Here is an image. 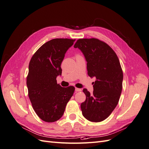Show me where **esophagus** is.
I'll use <instances>...</instances> for the list:
<instances>
[{"mask_svg":"<svg viewBox=\"0 0 149 149\" xmlns=\"http://www.w3.org/2000/svg\"><path fill=\"white\" fill-rule=\"evenodd\" d=\"M75 91H76V92H81V88H75Z\"/></svg>","mask_w":149,"mask_h":149,"instance_id":"1","label":"esophagus"}]
</instances>
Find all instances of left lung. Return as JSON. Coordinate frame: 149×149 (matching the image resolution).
Returning a JSON list of instances; mask_svg holds the SVG:
<instances>
[{"label":"left lung","mask_w":149,"mask_h":149,"mask_svg":"<svg viewBox=\"0 0 149 149\" xmlns=\"http://www.w3.org/2000/svg\"><path fill=\"white\" fill-rule=\"evenodd\" d=\"M74 47L84 54L88 76L96 77L92 95L83 90L86 100L80 105L82 114L90 121H102L116 108L122 92L123 73L119 59L111 47L97 38L79 39Z\"/></svg>","instance_id":"obj_1"}]
</instances>
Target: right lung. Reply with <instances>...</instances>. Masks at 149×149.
Listing matches in <instances>:
<instances>
[{
	"label": "right lung",
	"instance_id": "right-lung-1",
	"mask_svg": "<svg viewBox=\"0 0 149 149\" xmlns=\"http://www.w3.org/2000/svg\"><path fill=\"white\" fill-rule=\"evenodd\" d=\"M75 40L56 38L47 41L30 61L26 77L28 97L35 113L45 122H55L62 116L74 92L73 86L65 88L57 84L56 77L61 75V63Z\"/></svg>",
	"mask_w": 149,
	"mask_h": 149
}]
</instances>
